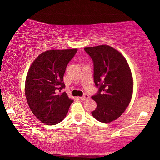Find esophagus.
<instances>
[{
	"label": "esophagus",
	"mask_w": 160,
	"mask_h": 160,
	"mask_svg": "<svg viewBox=\"0 0 160 160\" xmlns=\"http://www.w3.org/2000/svg\"><path fill=\"white\" fill-rule=\"evenodd\" d=\"M80 98L81 100H86V99H88L90 98V96H89L88 94H84L82 97H80Z\"/></svg>",
	"instance_id": "obj_1"
}]
</instances>
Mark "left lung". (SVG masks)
<instances>
[{"mask_svg": "<svg viewBox=\"0 0 160 160\" xmlns=\"http://www.w3.org/2000/svg\"><path fill=\"white\" fill-rule=\"evenodd\" d=\"M94 63V81L99 91L92 96L97 103L93 117L110 123L122 115L131 102L133 80L129 65L118 51L109 45L85 47Z\"/></svg>", "mask_w": 160, "mask_h": 160, "instance_id": "left-lung-1", "label": "left lung"}]
</instances>
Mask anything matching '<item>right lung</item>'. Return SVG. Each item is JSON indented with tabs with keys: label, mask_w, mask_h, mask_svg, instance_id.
<instances>
[{
	"label": "right lung",
	"mask_w": 160,
	"mask_h": 160,
	"mask_svg": "<svg viewBox=\"0 0 160 160\" xmlns=\"http://www.w3.org/2000/svg\"><path fill=\"white\" fill-rule=\"evenodd\" d=\"M78 51L51 49L37 56L29 67L25 80L27 102L34 115L47 125H56L66 117L73 100L66 92L63 75Z\"/></svg>",
	"instance_id": "add662e5"
}]
</instances>
